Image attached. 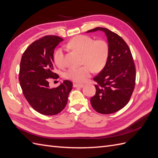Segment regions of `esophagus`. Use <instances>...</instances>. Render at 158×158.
<instances>
[{"label": "esophagus", "instance_id": "34e87169", "mask_svg": "<svg viewBox=\"0 0 158 158\" xmlns=\"http://www.w3.org/2000/svg\"><path fill=\"white\" fill-rule=\"evenodd\" d=\"M84 84H74V88H82L83 87Z\"/></svg>", "mask_w": 158, "mask_h": 158}]
</instances>
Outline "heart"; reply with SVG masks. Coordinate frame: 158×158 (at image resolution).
<instances>
[{
  "instance_id": "1",
  "label": "heart",
  "mask_w": 158,
  "mask_h": 158,
  "mask_svg": "<svg viewBox=\"0 0 158 158\" xmlns=\"http://www.w3.org/2000/svg\"><path fill=\"white\" fill-rule=\"evenodd\" d=\"M68 45L83 54V64L80 68H71L65 72V78L75 82H83L90 78L93 70L100 72L106 66L109 56V45L104 40H94L87 35H78L69 41ZM56 65H65L64 52L60 48L54 54Z\"/></svg>"
}]
</instances>
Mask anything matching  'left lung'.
Returning a JSON list of instances; mask_svg holds the SVG:
<instances>
[{"mask_svg":"<svg viewBox=\"0 0 158 158\" xmlns=\"http://www.w3.org/2000/svg\"><path fill=\"white\" fill-rule=\"evenodd\" d=\"M102 31L106 34L109 45V56L106 66L93 78L96 94L90 103L97 112L114 113L127 104L135 84V67L131 52L122 37L109 29L96 27L86 33Z\"/></svg>","mask_w":158,"mask_h":158,"instance_id":"left-lung-1","label":"left lung"}]
</instances>
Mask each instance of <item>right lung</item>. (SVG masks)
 Returning <instances> with one entry per match:
<instances>
[{
    "label": "right lung",
    "mask_w": 158,
    "mask_h": 158,
    "mask_svg": "<svg viewBox=\"0 0 158 158\" xmlns=\"http://www.w3.org/2000/svg\"><path fill=\"white\" fill-rule=\"evenodd\" d=\"M63 39L46 35L31 44L23 53L19 80L24 97L38 113L44 115L60 113L66 106L73 84L64 80L57 88H50L49 78L59 77L53 72V52Z\"/></svg>",
    "instance_id": "right-lung-1"
}]
</instances>
